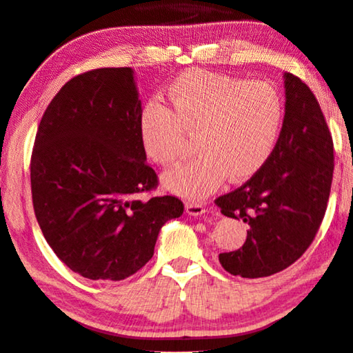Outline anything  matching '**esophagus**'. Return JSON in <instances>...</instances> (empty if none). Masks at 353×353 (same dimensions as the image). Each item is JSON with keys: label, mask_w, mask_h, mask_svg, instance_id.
I'll list each match as a JSON object with an SVG mask.
<instances>
[{"label": "esophagus", "mask_w": 353, "mask_h": 353, "mask_svg": "<svg viewBox=\"0 0 353 353\" xmlns=\"http://www.w3.org/2000/svg\"><path fill=\"white\" fill-rule=\"evenodd\" d=\"M185 210H187L188 215L199 216V215L205 214L207 209L204 207V204L196 203V201H190V203H187V205H185Z\"/></svg>", "instance_id": "esophagus-1"}]
</instances>
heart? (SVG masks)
<instances>
[{
    "label": "heart",
    "mask_w": 353,
    "mask_h": 353,
    "mask_svg": "<svg viewBox=\"0 0 353 353\" xmlns=\"http://www.w3.org/2000/svg\"><path fill=\"white\" fill-rule=\"evenodd\" d=\"M168 108L149 102L139 116L148 155L161 166L181 161L194 137L199 152L166 172L165 183L187 199H203L223 182L256 174L276 146L284 105L265 81L207 70L179 75L166 92Z\"/></svg>",
    "instance_id": "b5f03b06"
}]
</instances>
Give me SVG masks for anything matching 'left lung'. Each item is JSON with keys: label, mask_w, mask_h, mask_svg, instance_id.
I'll return each mask as SVG.
<instances>
[{"label": "left lung", "mask_w": 353, "mask_h": 353, "mask_svg": "<svg viewBox=\"0 0 353 353\" xmlns=\"http://www.w3.org/2000/svg\"><path fill=\"white\" fill-rule=\"evenodd\" d=\"M286 113L272 155L250 181L215 199L221 214L250 226L243 247L221 253L231 275L264 278L300 259L312 243L332 188L333 138L317 99L284 74Z\"/></svg>", "instance_id": "8db88e82"}]
</instances>
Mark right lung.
I'll return each instance as SVG.
<instances>
[{
    "label": "right lung",
    "instance_id": "add662e5",
    "mask_svg": "<svg viewBox=\"0 0 353 353\" xmlns=\"http://www.w3.org/2000/svg\"><path fill=\"white\" fill-rule=\"evenodd\" d=\"M130 67H103L59 89L37 127L31 193L43 237L72 272L121 281L154 256L161 226L183 214L146 163Z\"/></svg>",
    "mask_w": 353,
    "mask_h": 353
}]
</instances>
